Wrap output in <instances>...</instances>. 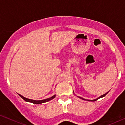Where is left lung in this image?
I'll return each instance as SVG.
<instances>
[{
    "mask_svg": "<svg viewBox=\"0 0 125 125\" xmlns=\"http://www.w3.org/2000/svg\"><path fill=\"white\" fill-rule=\"evenodd\" d=\"M108 94V92H107V93H106V94H102V95H101L100 97H99V98H97V99H93V100H89V99H84V98H81V97H78V98H80V99H83V100H87V101H97V100H98V99H99V98H103V97L105 96V95H106V94Z\"/></svg>",
    "mask_w": 125,
    "mask_h": 125,
    "instance_id": "left-lung-1",
    "label": "left lung"
}]
</instances>
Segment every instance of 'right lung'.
Wrapping results in <instances>:
<instances>
[{"mask_svg":"<svg viewBox=\"0 0 125 125\" xmlns=\"http://www.w3.org/2000/svg\"><path fill=\"white\" fill-rule=\"evenodd\" d=\"M18 95H19L21 98H23V99H24L25 101H27V102H31V103L35 104H40L44 103V102H48V101H49L52 100V99H54V98L56 97V95H54V96H52V97H51V98H47V99H43V100L36 101V100H33V99L26 98H25V97H23V96H21V94H18Z\"/></svg>","mask_w":125,"mask_h":125,"instance_id":"obj_1","label":"right lung"}]
</instances>
